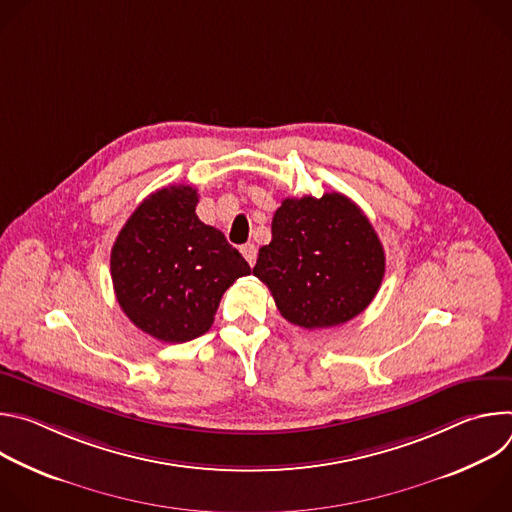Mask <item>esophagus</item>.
<instances>
[{
    "label": "esophagus",
    "instance_id": "obj_1",
    "mask_svg": "<svg viewBox=\"0 0 512 512\" xmlns=\"http://www.w3.org/2000/svg\"><path fill=\"white\" fill-rule=\"evenodd\" d=\"M241 253H243V257L247 259L249 265H255V261H257V247H255L253 243L243 245V247H241Z\"/></svg>",
    "mask_w": 512,
    "mask_h": 512
}]
</instances>
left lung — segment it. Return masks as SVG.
Masks as SVG:
<instances>
[{
  "label": "left lung",
  "instance_id": "obj_1",
  "mask_svg": "<svg viewBox=\"0 0 512 512\" xmlns=\"http://www.w3.org/2000/svg\"><path fill=\"white\" fill-rule=\"evenodd\" d=\"M253 275L269 287L287 322L306 330L332 328L373 302L385 275V251L369 218L344 194L285 198Z\"/></svg>",
  "mask_w": 512,
  "mask_h": 512
}]
</instances>
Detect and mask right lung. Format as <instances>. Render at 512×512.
<instances>
[{"instance_id":"right-lung-1","label":"right lung","mask_w":512,"mask_h":512,"mask_svg":"<svg viewBox=\"0 0 512 512\" xmlns=\"http://www.w3.org/2000/svg\"><path fill=\"white\" fill-rule=\"evenodd\" d=\"M192 186L145 198L111 249V277L125 316L162 342H188L214 322L225 291L249 275L243 255L196 216Z\"/></svg>"}]
</instances>
